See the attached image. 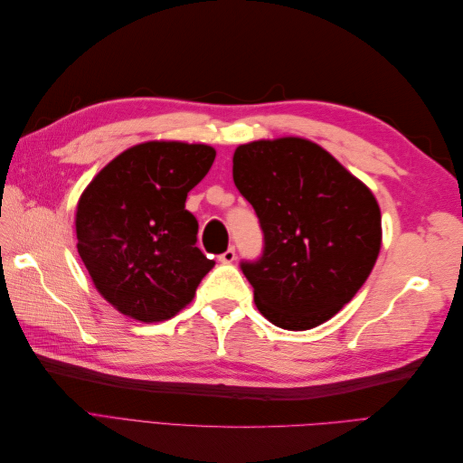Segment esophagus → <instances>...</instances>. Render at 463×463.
<instances>
[{"mask_svg": "<svg viewBox=\"0 0 463 463\" xmlns=\"http://www.w3.org/2000/svg\"><path fill=\"white\" fill-rule=\"evenodd\" d=\"M220 259V262H223V264H230V262H233L235 260V247L232 245V247H228L226 250H223V253L218 257Z\"/></svg>", "mask_w": 463, "mask_h": 463, "instance_id": "obj_1", "label": "esophagus"}]
</instances>
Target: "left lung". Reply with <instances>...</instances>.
<instances>
[{"label":"left lung","mask_w":463,"mask_h":463,"mask_svg":"<svg viewBox=\"0 0 463 463\" xmlns=\"http://www.w3.org/2000/svg\"><path fill=\"white\" fill-rule=\"evenodd\" d=\"M233 181L264 235L262 255L241 262L257 309L286 330L332 318L365 284L381 250L374 194L299 137L237 146Z\"/></svg>","instance_id":"left-lung-1"}]
</instances>
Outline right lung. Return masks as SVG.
<instances>
[{"instance_id":"add662e5","label":"right lung","mask_w":463,"mask_h":463,"mask_svg":"<svg viewBox=\"0 0 463 463\" xmlns=\"http://www.w3.org/2000/svg\"><path fill=\"white\" fill-rule=\"evenodd\" d=\"M214 158L206 145L143 143L111 160L80 194L79 255L119 313L143 322L172 318L214 266L197 247L199 222L185 208Z\"/></svg>"}]
</instances>
